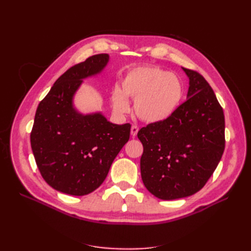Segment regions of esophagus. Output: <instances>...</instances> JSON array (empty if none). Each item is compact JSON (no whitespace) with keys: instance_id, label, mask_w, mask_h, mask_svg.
<instances>
[{"instance_id":"1","label":"esophagus","mask_w":251,"mask_h":251,"mask_svg":"<svg viewBox=\"0 0 251 251\" xmlns=\"http://www.w3.org/2000/svg\"><path fill=\"white\" fill-rule=\"evenodd\" d=\"M137 133H138V126H132V127H131L132 137H135V136L137 135Z\"/></svg>"}]
</instances>
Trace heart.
I'll return each mask as SVG.
<instances>
[{
    "label": "heart",
    "instance_id": "b5f03b06",
    "mask_svg": "<svg viewBox=\"0 0 251 251\" xmlns=\"http://www.w3.org/2000/svg\"><path fill=\"white\" fill-rule=\"evenodd\" d=\"M184 95V85L179 75L157 66L136 67L121 81V89L112 91L111 101L118 114L130 112L127 97L134 101L137 116L146 123L156 124L170 118Z\"/></svg>",
    "mask_w": 251,
    "mask_h": 251
}]
</instances>
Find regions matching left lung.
I'll return each instance as SVG.
<instances>
[{
	"label": "left lung",
	"instance_id": "obj_1",
	"mask_svg": "<svg viewBox=\"0 0 251 251\" xmlns=\"http://www.w3.org/2000/svg\"><path fill=\"white\" fill-rule=\"evenodd\" d=\"M189 79L187 100L161 123L140 128L144 186L162 200L199 192L215 172L225 148V119L214 90L198 72Z\"/></svg>",
	"mask_w": 251,
	"mask_h": 251
}]
</instances>
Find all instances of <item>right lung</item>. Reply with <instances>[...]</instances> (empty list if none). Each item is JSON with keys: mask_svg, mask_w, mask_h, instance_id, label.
I'll return each instance as SVG.
<instances>
[{"mask_svg": "<svg viewBox=\"0 0 251 251\" xmlns=\"http://www.w3.org/2000/svg\"><path fill=\"white\" fill-rule=\"evenodd\" d=\"M109 54H96L59 76L36 109L30 142L44 180L56 191L85 196L101 185L131 125H115L100 112L81 114L73 98L82 80L100 74Z\"/></svg>", "mask_w": 251, "mask_h": 251, "instance_id": "add662e5", "label": "right lung"}]
</instances>
